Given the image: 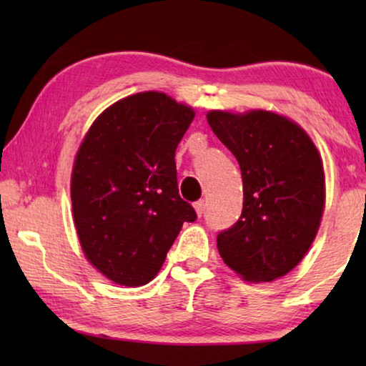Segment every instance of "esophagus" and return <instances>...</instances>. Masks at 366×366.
Returning a JSON list of instances; mask_svg holds the SVG:
<instances>
[{"mask_svg": "<svg viewBox=\"0 0 366 366\" xmlns=\"http://www.w3.org/2000/svg\"><path fill=\"white\" fill-rule=\"evenodd\" d=\"M194 209H197L198 217H203L204 209H207V203H204V199H199V202L194 203Z\"/></svg>", "mask_w": 366, "mask_h": 366, "instance_id": "34e87169", "label": "esophagus"}]
</instances>
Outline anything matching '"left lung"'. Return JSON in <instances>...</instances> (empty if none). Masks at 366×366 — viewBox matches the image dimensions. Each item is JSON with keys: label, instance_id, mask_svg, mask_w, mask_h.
<instances>
[{"label": "left lung", "instance_id": "8db88e82", "mask_svg": "<svg viewBox=\"0 0 366 366\" xmlns=\"http://www.w3.org/2000/svg\"><path fill=\"white\" fill-rule=\"evenodd\" d=\"M243 178L238 222L218 233L223 262L247 282H273L312 247L325 208L322 158L297 123L269 112H209Z\"/></svg>", "mask_w": 366, "mask_h": 366}]
</instances>
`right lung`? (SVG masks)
<instances>
[{
  "mask_svg": "<svg viewBox=\"0 0 366 366\" xmlns=\"http://www.w3.org/2000/svg\"><path fill=\"white\" fill-rule=\"evenodd\" d=\"M194 112L158 92L99 114L71 177L73 218L89 263L124 287L154 278L183 223L197 212L179 197L174 152Z\"/></svg>",
  "mask_w": 366,
  "mask_h": 366,
  "instance_id": "right-lung-1",
  "label": "right lung"
}]
</instances>
